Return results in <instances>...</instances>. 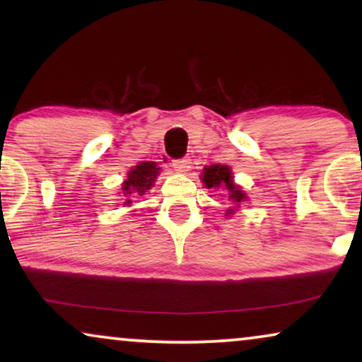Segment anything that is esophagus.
Returning a JSON list of instances; mask_svg holds the SVG:
<instances>
[{
  "label": "esophagus",
  "mask_w": 362,
  "mask_h": 362,
  "mask_svg": "<svg viewBox=\"0 0 362 362\" xmlns=\"http://www.w3.org/2000/svg\"><path fill=\"white\" fill-rule=\"evenodd\" d=\"M173 168H175L176 173H186V171H189L191 160H189V158H181V160L173 161Z\"/></svg>",
  "instance_id": "1"
}]
</instances>
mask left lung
Listing matches in <instances>:
<instances>
[{
  "label": "left lung",
  "mask_w": 362,
  "mask_h": 362,
  "mask_svg": "<svg viewBox=\"0 0 362 362\" xmlns=\"http://www.w3.org/2000/svg\"><path fill=\"white\" fill-rule=\"evenodd\" d=\"M201 181L207 189L226 192L227 199L232 202V206L226 212L227 217L234 216L242 202L249 201V196L245 194V191L242 189L239 185H235L234 173H232V170L227 165L206 166L204 170H202Z\"/></svg>",
  "instance_id": "obj_1"
}]
</instances>
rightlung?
Wrapping results in <instances>:
<instances>
[{
  "instance_id": "1",
  "label": "right lung",
  "mask_w": 362,
  "mask_h": 362,
  "mask_svg": "<svg viewBox=\"0 0 362 362\" xmlns=\"http://www.w3.org/2000/svg\"><path fill=\"white\" fill-rule=\"evenodd\" d=\"M161 168L155 161H143L127 171L125 180L122 182L123 206L132 207L133 199L146 194L155 186L156 177L160 176ZM133 212V211H132Z\"/></svg>"
}]
</instances>
